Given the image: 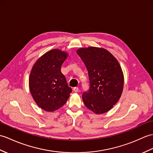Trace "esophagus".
I'll list each match as a JSON object with an SVG mask.
<instances>
[{
	"label": "esophagus",
	"mask_w": 153,
	"mask_h": 153,
	"mask_svg": "<svg viewBox=\"0 0 153 153\" xmlns=\"http://www.w3.org/2000/svg\"><path fill=\"white\" fill-rule=\"evenodd\" d=\"M73 90H74V92H76V93H77V92L79 91V88H78L77 87H74L73 88Z\"/></svg>",
	"instance_id": "obj_1"
}]
</instances>
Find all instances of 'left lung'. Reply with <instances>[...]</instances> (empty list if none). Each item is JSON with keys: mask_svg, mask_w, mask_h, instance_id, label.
Instances as JSON below:
<instances>
[{"mask_svg": "<svg viewBox=\"0 0 153 153\" xmlns=\"http://www.w3.org/2000/svg\"><path fill=\"white\" fill-rule=\"evenodd\" d=\"M77 53L87 67L89 88L82 94L85 106L97 114L108 111L121 96L124 77L117 60L104 49L80 48Z\"/></svg>", "mask_w": 153, "mask_h": 153, "instance_id": "left-lung-1", "label": "left lung"}]
</instances>
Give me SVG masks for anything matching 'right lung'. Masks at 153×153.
I'll list each match as a JSON object with an SVG mask.
<instances>
[{"label":"right lung","instance_id":"1","mask_svg":"<svg viewBox=\"0 0 153 153\" xmlns=\"http://www.w3.org/2000/svg\"><path fill=\"white\" fill-rule=\"evenodd\" d=\"M68 54L53 49L39 59L31 70L29 88L37 105L46 111H53L65 104L72 93L61 66Z\"/></svg>","mask_w":153,"mask_h":153}]
</instances>
